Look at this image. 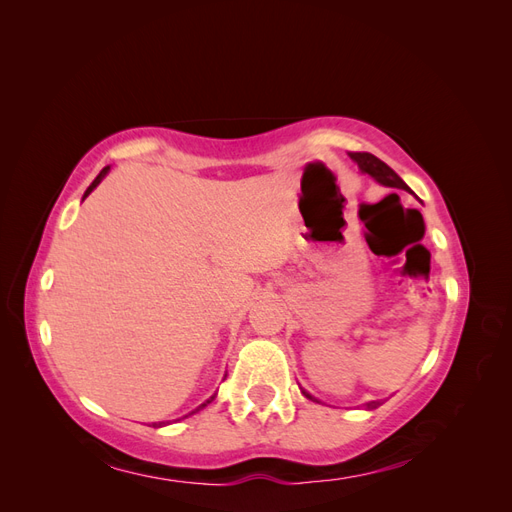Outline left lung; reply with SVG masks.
I'll return each instance as SVG.
<instances>
[{
    "instance_id": "8db88e82",
    "label": "left lung",
    "mask_w": 512,
    "mask_h": 512,
    "mask_svg": "<svg viewBox=\"0 0 512 512\" xmlns=\"http://www.w3.org/2000/svg\"><path fill=\"white\" fill-rule=\"evenodd\" d=\"M350 158H352L356 164H359V168L363 170V173L371 175L378 183L386 185V188L408 190V185H406L404 181H401V177L395 173V170H393L389 164H384L380 158L371 156V153H350ZM303 395H305L307 399H314L312 395L305 393V391H303ZM378 406H380V401H369V404H367L369 410H374V408H378Z\"/></svg>"
}]
</instances>
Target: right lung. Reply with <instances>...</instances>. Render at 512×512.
Instances as JSON below:
<instances>
[{
	"mask_svg": "<svg viewBox=\"0 0 512 512\" xmlns=\"http://www.w3.org/2000/svg\"><path fill=\"white\" fill-rule=\"evenodd\" d=\"M108 168H111V166H104V168H102V170H100V175H98V177H96V179H94V181H91V185H89V188H87V192H85V198H87V196H89V192H91V190H94V188H96V185H98V183H100V181H102V179H104V175H106V173H108ZM213 399H215V395H213V397H209V399H207V401H205V404H200V406H198V408H196V410H194V412H198V410H200V408H205V406H207V404H211V401H213ZM153 425H158V423H153ZM160 425H162V423H160Z\"/></svg>",
	"mask_w": 512,
	"mask_h": 512,
	"instance_id": "right-lung-1",
	"label": "right lung"
}]
</instances>
